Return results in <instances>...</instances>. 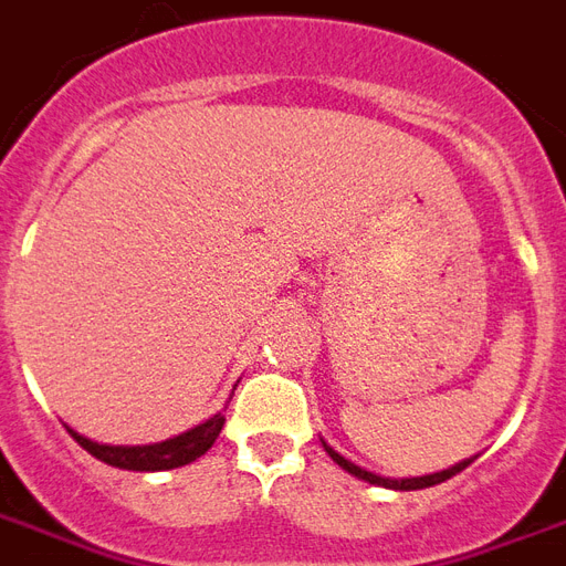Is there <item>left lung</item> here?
I'll return each instance as SVG.
<instances>
[{"mask_svg":"<svg viewBox=\"0 0 566 566\" xmlns=\"http://www.w3.org/2000/svg\"><path fill=\"white\" fill-rule=\"evenodd\" d=\"M323 448H326V454L335 460V463L340 465V469H347L350 474H356V478H361V481H368V484H377V486H388V490H424V486H433V484H442V481H448V478H454L457 472H463L465 460L463 463L451 465V469H446V472H437V474H424V478H403V481H391V478H379V474L374 472H365L361 465L350 463V460H344V457L338 454V451H332L326 442H323Z\"/></svg>","mask_w":566,"mask_h":566,"instance_id":"1","label":"left lung"}]
</instances>
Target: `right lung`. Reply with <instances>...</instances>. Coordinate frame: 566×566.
Here are the masks:
<instances>
[{
    "instance_id": "add662e5",
    "label": "right lung",
    "mask_w": 566,
    "mask_h": 566,
    "mask_svg": "<svg viewBox=\"0 0 566 566\" xmlns=\"http://www.w3.org/2000/svg\"><path fill=\"white\" fill-rule=\"evenodd\" d=\"M222 424H226V416L207 418L205 424L192 427L187 433H180L175 439H166V442H157V446H101V442H92V439L80 437L76 430L67 427L76 442H80L85 451L103 463L115 465V469H129V472H163V469H178V465H187L192 460H198L201 454H207L213 448L216 437L222 433Z\"/></svg>"
}]
</instances>
